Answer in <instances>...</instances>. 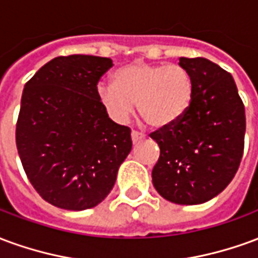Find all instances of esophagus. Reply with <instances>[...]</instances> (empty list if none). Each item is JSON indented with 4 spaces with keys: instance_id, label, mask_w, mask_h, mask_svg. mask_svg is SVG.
Returning <instances> with one entry per match:
<instances>
[{
    "instance_id": "obj_1",
    "label": "esophagus",
    "mask_w": 258,
    "mask_h": 258,
    "mask_svg": "<svg viewBox=\"0 0 258 258\" xmlns=\"http://www.w3.org/2000/svg\"><path fill=\"white\" fill-rule=\"evenodd\" d=\"M142 138H144V135L141 134V133H138V131H133V133H131V140H133V144H134V145L135 144H138Z\"/></svg>"
}]
</instances>
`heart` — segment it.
Wrapping results in <instances>:
<instances>
[{
    "label": "heart",
    "instance_id": "heart-1",
    "mask_svg": "<svg viewBox=\"0 0 258 258\" xmlns=\"http://www.w3.org/2000/svg\"><path fill=\"white\" fill-rule=\"evenodd\" d=\"M195 83L178 64H152L137 60L113 73V84H98L96 98L116 123H124L137 110L155 130L179 123L190 109Z\"/></svg>",
    "mask_w": 258,
    "mask_h": 258
}]
</instances>
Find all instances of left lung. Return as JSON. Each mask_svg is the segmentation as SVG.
Masks as SVG:
<instances>
[{
	"mask_svg": "<svg viewBox=\"0 0 258 258\" xmlns=\"http://www.w3.org/2000/svg\"><path fill=\"white\" fill-rule=\"evenodd\" d=\"M195 83L185 117L151 135L160 148L152 171L159 195L175 205H202L221 194L243 155V102L232 76L205 58H179Z\"/></svg>",
	"mask_w": 258,
	"mask_h": 258,
	"instance_id": "8db88e82",
	"label": "left lung"
}]
</instances>
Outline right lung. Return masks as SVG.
I'll return each instance as SVG.
<instances>
[{"instance_id": "obj_1", "label": "right lung", "mask_w": 258, "mask_h": 258, "mask_svg": "<svg viewBox=\"0 0 258 258\" xmlns=\"http://www.w3.org/2000/svg\"><path fill=\"white\" fill-rule=\"evenodd\" d=\"M112 66L101 56H58L22 94L16 146L26 175L42 199L64 210L99 205L133 148L131 130L114 123L96 98Z\"/></svg>"}]
</instances>
